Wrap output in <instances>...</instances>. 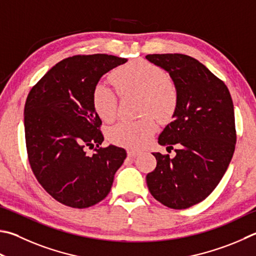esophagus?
I'll use <instances>...</instances> for the list:
<instances>
[{"label": "esophagus", "mask_w": 256, "mask_h": 256, "mask_svg": "<svg viewBox=\"0 0 256 256\" xmlns=\"http://www.w3.org/2000/svg\"><path fill=\"white\" fill-rule=\"evenodd\" d=\"M138 154H140V152H138V151L128 150V156L130 158H136V156H138Z\"/></svg>", "instance_id": "obj_1"}]
</instances>
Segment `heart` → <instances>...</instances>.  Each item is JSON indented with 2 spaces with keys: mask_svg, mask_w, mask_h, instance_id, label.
<instances>
[{
  "mask_svg": "<svg viewBox=\"0 0 256 256\" xmlns=\"http://www.w3.org/2000/svg\"><path fill=\"white\" fill-rule=\"evenodd\" d=\"M112 82L120 94H140V110L146 114L138 120H120L108 130L110 142L128 148H141L156 130V120H166L174 114L178 102L176 88L160 67L150 62L138 59L118 67L113 72ZM92 100L96 113L110 122L116 115L118 97L113 90L103 82L92 88Z\"/></svg>",
  "mask_w": 256,
  "mask_h": 256,
  "instance_id": "heart-1",
  "label": "heart"
}]
</instances>
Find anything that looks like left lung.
Here are the masks:
<instances>
[{"label": "left lung", "instance_id": "1", "mask_svg": "<svg viewBox=\"0 0 256 256\" xmlns=\"http://www.w3.org/2000/svg\"><path fill=\"white\" fill-rule=\"evenodd\" d=\"M169 74L178 92L174 120L158 143L176 156L153 152L156 166L148 188L164 206L186 209L202 202L220 184L236 143L234 105L227 86L197 59L181 54H148Z\"/></svg>", "mask_w": 256, "mask_h": 256}]
</instances>
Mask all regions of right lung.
<instances>
[{"label":"right lung","instance_id":"add662e5","mask_svg":"<svg viewBox=\"0 0 256 256\" xmlns=\"http://www.w3.org/2000/svg\"><path fill=\"white\" fill-rule=\"evenodd\" d=\"M128 59L74 56L54 66L32 87L24 106L28 158L36 180L56 200L87 208L108 196L126 158L122 148H100L102 120L92 100L102 76ZM95 147L92 156L86 148Z\"/></svg>","mask_w":256,"mask_h":256}]
</instances>
